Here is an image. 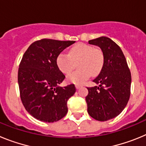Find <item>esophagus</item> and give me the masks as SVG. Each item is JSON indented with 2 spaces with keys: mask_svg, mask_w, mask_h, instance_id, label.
<instances>
[{
  "mask_svg": "<svg viewBox=\"0 0 146 146\" xmlns=\"http://www.w3.org/2000/svg\"><path fill=\"white\" fill-rule=\"evenodd\" d=\"M75 87H76V88H77V89H79L81 87V86H80V85H77V84H76V85H75Z\"/></svg>",
  "mask_w": 146,
  "mask_h": 146,
  "instance_id": "34e87169",
  "label": "esophagus"
}]
</instances>
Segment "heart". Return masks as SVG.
I'll use <instances>...</instances> for the list:
<instances>
[{
  "label": "heart",
  "instance_id": "1",
  "mask_svg": "<svg viewBox=\"0 0 146 146\" xmlns=\"http://www.w3.org/2000/svg\"><path fill=\"white\" fill-rule=\"evenodd\" d=\"M79 70L67 77L69 82L81 84L88 79L91 74L96 76L101 72L104 63L102 50L94 48L85 43H77L69 50V54L60 52L56 58L58 69L64 74H68L75 67L77 63Z\"/></svg>",
  "mask_w": 146,
  "mask_h": 146
}]
</instances>
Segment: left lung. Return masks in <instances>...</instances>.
Listing matches in <instances>:
<instances>
[{
  "mask_svg": "<svg viewBox=\"0 0 146 146\" xmlns=\"http://www.w3.org/2000/svg\"><path fill=\"white\" fill-rule=\"evenodd\" d=\"M102 50L104 63L94 82L99 86L87 88L88 113L99 121L110 120L123 111L131 93V72L120 47L108 37L88 41Z\"/></svg>",
  "mask_w": 146,
  "mask_h": 146,
  "instance_id": "obj_1",
  "label": "left lung"
}]
</instances>
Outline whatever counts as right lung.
Segmentation results:
<instances>
[{"mask_svg":"<svg viewBox=\"0 0 146 146\" xmlns=\"http://www.w3.org/2000/svg\"><path fill=\"white\" fill-rule=\"evenodd\" d=\"M74 41L42 38L30 45L18 69L20 99L35 118L52 123L68 112L67 101L76 91L74 84L59 87L65 79L56 64L58 55Z\"/></svg>","mask_w":146,"mask_h":146,"instance_id":"obj_1","label":"right lung"}]
</instances>
